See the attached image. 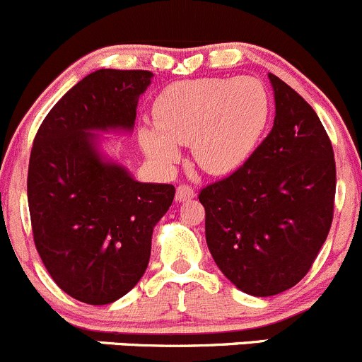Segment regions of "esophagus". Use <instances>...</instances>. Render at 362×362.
Wrapping results in <instances>:
<instances>
[{"label": "esophagus", "mask_w": 362, "mask_h": 362, "mask_svg": "<svg viewBox=\"0 0 362 362\" xmlns=\"http://www.w3.org/2000/svg\"><path fill=\"white\" fill-rule=\"evenodd\" d=\"M195 197V192H193L192 186L188 185H180L176 189V200L177 202H186V200H192Z\"/></svg>", "instance_id": "34e87169"}]
</instances>
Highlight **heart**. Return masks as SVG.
<instances>
[{"instance_id": "heart-1", "label": "heart", "mask_w": 362, "mask_h": 362, "mask_svg": "<svg viewBox=\"0 0 362 362\" xmlns=\"http://www.w3.org/2000/svg\"><path fill=\"white\" fill-rule=\"evenodd\" d=\"M271 114L266 86L255 77L182 81L160 93L155 123L139 128V142L153 162H180L177 144L192 146L197 165L221 176L239 169L259 144Z\"/></svg>"}]
</instances>
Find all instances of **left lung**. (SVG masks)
<instances>
[{"instance_id":"obj_1","label":"left lung","mask_w":362,"mask_h":362,"mask_svg":"<svg viewBox=\"0 0 362 362\" xmlns=\"http://www.w3.org/2000/svg\"><path fill=\"white\" fill-rule=\"evenodd\" d=\"M269 82L273 130L241 169L199 195L214 262L255 298L288 291L310 271L336 192L334 153L317 112L276 75Z\"/></svg>"}]
</instances>
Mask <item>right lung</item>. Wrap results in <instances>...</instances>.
Here are the masks:
<instances>
[{"mask_svg": "<svg viewBox=\"0 0 362 362\" xmlns=\"http://www.w3.org/2000/svg\"><path fill=\"white\" fill-rule=\"evenodd\" d=\"M148 70L102 68L86 75L45 116L28 170L35 245L61 291L110 304L148 267L155 225L174 200L173 185L141 182L102 151L100 134H132Z\"/></svg>", "mask_w": 362, "mask_h": 362, "instance_id": "right-lung-1", "label": "right lung"}]
</instances>
